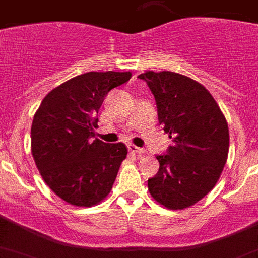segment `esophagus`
I'll return each mask as SVG.
<instances>
[{"label":"esophagus","instance_id":"esophagus-1","mask_svg":"<svg viewBox=\"0 0 258 258\" xmlns=\"http://www.w3.org/2000/svg\"><path fill=\"white\" fill-rule=\"evenodd\" d=\"M127 149H129V151L133 152V154H137V155H141L145 152V149H141V147H137V146H133V145L127 146Z\"/></svg>","mask_w":258,"mask_h":258}]
</instances>
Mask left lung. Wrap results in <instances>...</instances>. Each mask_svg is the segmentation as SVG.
I'll use <instances>...</instances> for the list:
<instances>
[{
    "mask_svg": "<svg viewBox=\"0 0 258 258\" xmlns=\"http://www.w3.org/2000/svg\"><path fill=\"white\" fill-rule=\"evenodd\" d=\"M154 94L159 122L172 146L157 155L159 170L149 190L168 209H183L217 183L229 154V126L211 93L183 75L163 71L141 74Z\"/></svg>",
    "mask_w": 258,
    "mask_h": 258,
    "instance_id": "obj_1",
    "label": "left lung"
}]
</instances>
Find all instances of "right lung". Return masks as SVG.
<instances>
[{
    "label": "right lung",
    "instance_id": "add662e5",
    "mask_svg": "<svg viewBox=\"0 0 258 258\" xmlns=\"http://www.w3.org/2000/svg\"><path fill=\"white\" fill-rule=\"evenodd\" d=\"M131 77V72H86L52 89L35 113L32 155L47 186L68 204L92 207L112 188L126 147L92 138L106 95Z\"/></svg>",
    "mask_w": 258,
    "mask_h": 258
}]
</instances>
